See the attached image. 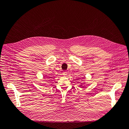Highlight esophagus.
Returning a JSON list of instances; mask_svg holds the SVG:
<instances>
[{
	"instance_id": "obj_1",
	"label": "esophagus",
	"mask_w": 129,
	"mask_h": 129,
	"mask_svg": "<svg viewBox=\"0 0 129 129\" xmlns=\"http://www.w3.org/2000/svg\"><path fill=\"white\" fill-rule=\"evenodd\" d=\"M67 72H66V71H64L63 73H62V75H64V76H66L67 75Z\"/></svg>"
}]
</instances>
